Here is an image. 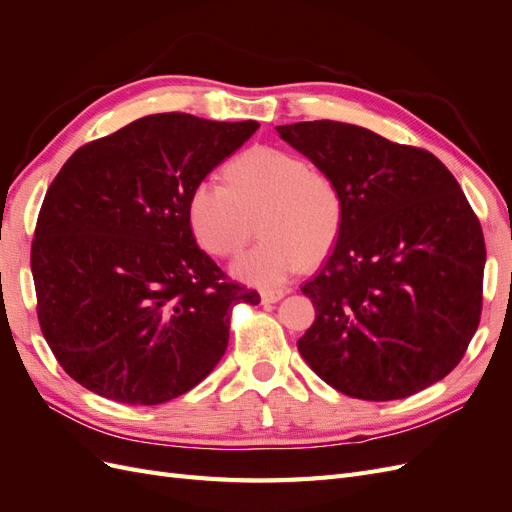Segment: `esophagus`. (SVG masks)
<instances>
[{
    "label": "esophagus",
    "mask_w": 512,
    "mask_h": 512,
    "mask_svg": "<svg viewBox=\"0 0 512 512\" xmlns=\"http://www.w3.org/2000/svg\"><path fill=\"white\" fill-rule=\"evenodd\" d=\"M290 290L288 288H275V290H262L260 292V299H262V303H277L280 299H284L286 294H288Z\"/></svg>",
    "instance_id": "1"
}]
</instances>
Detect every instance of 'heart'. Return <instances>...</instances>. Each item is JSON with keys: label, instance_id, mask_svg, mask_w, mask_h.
I'll list each match as a JSON object with an SVG mask.
<instances>
[{"label": "heart", "instance_id": "b5f03b06", "mask_svg": "<svg viewBox=\"0 0 512 512\" xmlns=\"http://www.w3.org/2000/svg\"><path fill=\"white\" fill-rule=\"evenodd\" d=\"M226 183L198 181L188 220L211 256H235L254 235L262 241L232 262L245 284L277 286L305 262L327 256L344 226V196L331 175L275 147H252L226 166Z\"/></svg>", "mask_w": 512, "mask_h": 512}]
</instances>
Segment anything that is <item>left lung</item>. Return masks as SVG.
I'll use <instances>...</instances> for the list:
<instances>
[{"mask_svg":"<svg viewBox=\"0 0 512 512\" xmlns=\"http://www.w3.org/2000/svg\"><path fill=\"white\" fill-rule=\"evenodd\" d=\"M277 132L344 196L333 252L301 286L316 307L297 342L307 365L367 401L404 399L451 374L478 329L487 258L451 170L352 123L299 121Z\"/></svg>","mask_w":512,"mask_h":512,"instance_id":"left-lung-1","label":"left lung"}]
</instances>
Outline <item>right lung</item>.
Instances as JSON below:
<instances>
[{
    "instance_id": "right-lung-1",
    "label": "right lung",
    "mask_w": 512,
    "mask_h": 512,
    "mask_svg": "<svg viewBox=\"0 0 512 512\" xmlns=\"http://www.w3.org/2000/svg\"><path fill=\"white\" fill-rule=\"evenodd\" d=\"M258 128L147 115L61 166L38 215L32 273L42 335L72 380L158 406L220 363L232 307L260 297L196 245L188 198Z\"/></svg>"
}]
</instances>
